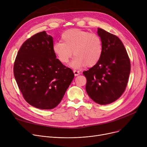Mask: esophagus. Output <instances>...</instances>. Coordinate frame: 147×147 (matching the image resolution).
I'll return each mask as SVG.
<instances>
[{
	"label": "esophagus",
	"instance_id": "34e87169",
	"mask_svg": "<svg viewBox=\"0 0 147 147\" xmlns=\"http://www.w3.org/2000/svg\"><path fill=\"white\" fill-rule=\"evenodd\" d=\"M73 71H74V75H75L76 76H78V75L80 74V72H79V71H78V70H76V69H74Z\"/></svg>",
	"mask_w": 147,
	"mask_h": 147
}]
</instances>
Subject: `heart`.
<instances>
[{
	"label": "heart",
	"mask_w": 147,
	"mask_h": 147,
	"mask_svg": "<svg viewBox=\"0 0 147 147\" xmlns=\"http://www.w3.org/2000/svg\"><path fill=\"white\" fill-rule=\"evenodd\" d=\"M53 50L63 64L68 63L73 51L74 57L69 66L79 69L85 65L92 67L98 63L103 53V43L96 33L70 29L62 34L61 42L54 43Z\"/></svg>",
	"instance_id": "heart-1"
}]
</instances>
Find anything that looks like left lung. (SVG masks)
Returning <instances> with one entry per match:
<instances>
[{
  "instance_id": "8db88e82",
  "label": "left lung",
  "mask_w": 147,
  "mask_h": 147,
  "mask_svg": "<svg viewBox=\"0 0 147 147\" xmlns=\"http://www.w3.org/2000/svg\"><path fill=\"white\" fill-rule=\"evenodd\" d=\"M103 43V53L98 63L83 72L87 82L86 90L95 102L106 105L119 99L126 88L130 72V61L120 38L98 28Z\"/></svg>"
}]
</instances>
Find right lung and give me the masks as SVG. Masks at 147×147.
<instances>
[{"instance_id":"obj_1","label":"right lung","mask_w":147,"mask_h":147,"mask_svg":"<svg viewBox=\"0 0 147 147\" xmlns=\"http://www.w3.org/2000/svg\"><path fill=\"white\" fill-rule=\"evenodd\" d=\"M52 36L45 31L23 43L13 65V74L26 101L42 110L56 107L63 99L74 74L56 58Z\"/></svg>"}]
</instances>
